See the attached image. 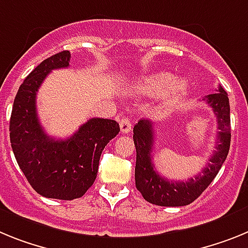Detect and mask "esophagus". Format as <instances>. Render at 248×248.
Returning a JSON list of instances; mask_svg holds the SVG:
<instances>
[{
  "label": "esophagus",
  "instance_id": "34e87169",
  "mask_svg": "<svg viewBox=\"0 0 248 248\" xmlns=\"http://www.w3.org/2000/svg\"><path fill=\"white\" fill-rule=\"evenodd\" d=\"M131 127H132V124H131V121L127 117H122L120 120V130H121L122 133L130 132Z\"/></svg>",
  "mask_w": 248,
  "mask_h": 248
}]
</instances>
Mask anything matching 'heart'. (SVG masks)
I'll return each instance as SVG.
<instances>
[{
  "label": "heart",
  "instance_id": "obj_1",
  "mask_svg": "<svg viewBox=\"0 0 248 248\" xmlns=\"http://www.w3.org/2000/svg\"><path fill=\"white\" fill-rule=\"evenodd\" d=\"M188 87L186 78H175L172 81V75L169 72L152 73L140 83V90L147 94H160L165 92L167 98H175L185 93Z\"/></svg>",
  "mask_w": 248,
  "mask_h": 248
}]
</instances>
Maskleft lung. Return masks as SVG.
<instances>
[{
  "label": "left lung",
  "instance_id": "left-lung-1",
  "mask_svg": "<svg viewBox=\"0 0 248 248\" xmlns=\"http://www.w3.org/2000/svg\"><path fill=\"white\" fill-rule=\"evenodd\" d=\"M217 118L218 133L216 150L211 155L207 166L195 178L187 181H169L158 175L152 163L155 132L150 120H140L133 127V142L136 146V187L143 199L150 203L166 207L186 206L195 201L214 181L222 167L231 143V120L227 92L221 86L217 93L203 98Z\"/></svg>",
  "mask_w": 248,
  "mask_h": 248
}]
</instances>
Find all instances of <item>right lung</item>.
<instances>
[{"label":"right lung","mask_w":248,"mask_h":248,"mask_svg":"<svg viewBox=\"0 0 248 248\" xmlns=\"http://www.w3.org/2000/svg\"><path fill=\"white\" fill-rule=\"evenodd\" d=\"M70 51L41 62L18 88L10 120L11 147L32 188L47 199H79L93 185L105 146L117 136L113 120L91 118L73 136H47L36 109V94L49 72L70 66Z\"/></svg>","instance_id":"add662e5"}]
</instances>
